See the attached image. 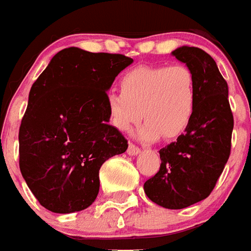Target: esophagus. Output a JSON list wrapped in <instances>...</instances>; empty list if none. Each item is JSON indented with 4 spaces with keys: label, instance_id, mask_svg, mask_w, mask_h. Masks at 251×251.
Here are the masks:
<instances>
[{
    "label": "esophagus",
    "instance_id": "esophagus-1",
    "mask_svg": "<svg viewBox=\"0 0 251 251\" xmlns=\"http://www.w3.org/2000/svg\"><path fill=\"white\" fill-rule=\"evenodd\" d=\"M139 152H140V148L135 146V144H132V143H129V146H128V150H127V153L131 154V156H135V154H137Z\"/></svg>",
    "mask_w": 251,
    "mask_h": 251
}]
</instances>
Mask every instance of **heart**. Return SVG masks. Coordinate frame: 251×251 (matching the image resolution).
Masks as SVG:
<instances>
[{"mask_svg": "<svg viewBox=\"0 0 251 251\" xmlns=\"http://www.w3.org/2000/svg\"><path fill=\"white\" fill-rule=\"evenodd\" d=\"M122 91H111L105 103L111 124L128 132L143 116L137 129L141 141L163 136L175 140L192 123L197 105V82L184 65L139 66L120 79Z\"/></svg>", "mask_w": 251, "mask_h": 251, "instance_id": "1", "label": "heart"}]
</instances>
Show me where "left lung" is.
Listing matches in <instances>:
<instances>
[{
	"label": "left lung",
	"mask_w": 251,
	"mask_h": 251,
	"mask_svg": "<svg viewBox=\"0 0 251 251\" xmlns=\"http://www.w3.org/2000/svg\"><path fill=\"white\" fill-rule=\"evenodd\" d=\"M172 55L193 71L197 105L185 132L159 151V172L144 182V192L163 208L184 209L214 189L230 156L234 119L227 83L212 56L189 46L178 47Z\"/></svg>",
	"instance_id": "8db88e82"
}]
</instances>
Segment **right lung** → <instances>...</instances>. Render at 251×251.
<instances>
[{
    "instance_id": "1",
    "label": "right lung",
    "mask_w": 251,
    "mask_h": 251,
    "mask_svg": "<svg viewBox=\"0 0 251 251\" xmlns=\"http://www.w3.org/2000/svg\"><path fill=\"white\" fill-rule=\"evenodd\" d=\"M133 62L123 54L69 47L33 83L20 127V169L43 208L80 212L99 193V169L126 152L127 139L108 124L107 91Z\"/></svg>"
}]
</instances>
